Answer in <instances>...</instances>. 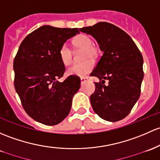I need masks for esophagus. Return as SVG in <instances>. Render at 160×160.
<instances>
[{"label": "esophagus", "instance_id": "esophagus-1", "mask_svg": "<svg viewBox=\"0 0 160 160\" xmlns=\"http://www.w3.org/2000/svg\"><path fill=\"white\" fill-rule=\"evenodd\" d=\"M87 80H88V77H80V83H81V84H83Z\"/></svg>", "mask_w": 160, "mask_h": 160}]
</instances>
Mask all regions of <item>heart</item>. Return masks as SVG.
I'll return each instance as SVG.
<instances>
[{
  "instance_id": "1",
  "label": "heart",
  "mask_w": 160,
  "mask_h": 160,
  "mask_svg": "<svg viewBox=\"0 0 160 160\" xmlns=\"http://www.w3.org/2000/svg\"><path fill=\"white\" fill-rule=\"evenodd\" d=\"M73 44L77 50H83L82 60L84 62L75 63L69 67L67 73L71 76L83 77L88 74L94 67L93 60L98 56V50L93 44V40L86 34H80L73 40ZM60 60L65 66H68L73 61V51L67 44H63L59 50Z\"/></svg>"
}]
</instances>
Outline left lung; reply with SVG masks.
<instances>
[{"label": "left lung", "instance_id": "left-lung-1", "mask_svg": "<svg viewBox=\"0 0 160 160\" xmlns=\"http://www.w3.org/2000/svg\"><path fill=\"white\" fill-rule=\"evenodd\" d=\"M91 35L103 52L90 75L100 80L90 96L94 112L103 120L125 118L139 100L143 79V59L132 38L118 27L107 22L80 28ZM109 81L105 85V80Z\"/></svg>", "mask_w": 160, "mask_h": 160}]
</instances>
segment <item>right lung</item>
<instances>
[{
    "label": "right lung",
    "mask_w": 160,
    "mask_h": 160,
    "mask_svg": "<svg viewBox=\"0 0 160 160\" xmlns=\"http://www.w3.org/2000/svg\"><path fill=\"white\" fill-rule=\"evenodd\" d=\"M79 30L43 25L20 45L13 60L15 90L24 110L37 122L54 126L70 112L80 79L70 76L59 81L66 70L59 50L67 40L80 33Z\"/></svg>",
    "instance_id": "add662e5"
}]
</instances>
